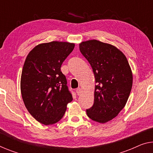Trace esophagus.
Returning <instances> with one entry per match:
<instances>
[{"label":"esophagus","instance_id":"obj_1","mask_svg":"<svg viewBox=\"0 0 153 153\" xmlns=\"http://www.w3.org/2000/svg\"><path fill=\"white\" fill-rule=\"evenodd\" d=\"M82 92V88H77V89H76V93H77V94L78 95H80Z\"/></svg>","mask_w":153,"mask_h":153}]
</instances>
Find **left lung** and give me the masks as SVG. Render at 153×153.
Returning <instances> with one entry per match:
<instances>
[{
    "label": "left lung",
    "instance_id": "1",
    "mask_svg": "<svg viewBox=\"0 0 153 153\" xmlns=\"http://www.w3.org/2000/svg\"><path fill=\"white\" fill-rule=\"evenodd\" d=\"M79 50L91 66L95 78L94 103L88 117L106 123L126 105L133 85V74L126 57L113 45L91 40L79 44Z\"/></svg>",
    "mask_w": 153,
    "mask_h": 153
}]
</instances>
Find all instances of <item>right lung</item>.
<instances>
[{
    "instance_id": "1",
    "label": "right lung",
    "mask_w": 153,
    "mask_h": 153,
    "mask_svg": "<svg viewBox=\"0 0 153 153\" xmlns=\"http://www.w3.org/2000/svg\"><path fill=\"white\" fill-rule=\"evenodd\" d=\"M74 47V43L53 41L37 45L27 55L20 91L27 111L41 124L59 122L73 100L60 67Z\"/></svg>"
}]
</instances>
